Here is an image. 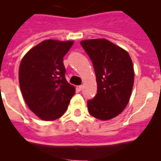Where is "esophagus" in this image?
<instances>
[{
    "mask_svg": "<svg viewBox=\"0 0 161 161\" xmlns=\"http://www.w3.org/2000/svg\"><path fill=\"white\" fill-rule=\"evenodd\" d=\"M82 88H83V86H78L76 87V89L78 92H81Z\"/></svg>",
    "mask_w": 161,
    "mask_h": 161,
    "instance_id": "obj_1",
    "label": "esophagus"
}]
</instances>
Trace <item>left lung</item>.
I'll use <instances>...</instances> for the list:
<instances>
[{"label": "left lung", "mask_w": 161, "mask_h": 161, "mask_svg": "<svg viewBox=\"0 0 161 161\" xmlns=\"http://www.w3.org/2000/svg\"><path fill=\"white\" fill-rule=\"evenodd\" d=\"M94 66L97 93L87 102L89 113L100 120L120 114L128 105L134 86V71L128 53L105 38L80 42Z\"/></svg>", "instance_id": "left-lung-1"}]
</instances>
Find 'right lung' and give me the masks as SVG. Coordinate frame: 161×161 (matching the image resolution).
I'll use <instances>...</instances> for the list:
<instances>
[{"mask_svg": "<svg viewBox=\"0 0 161 161\" xmlns=\"http://www.w3.org/2000/svg\"><path fill=\"white\" fill-rule=\"evenodd\" d=\"M73 41L48 39L31 48L19 67V84L28 108L42 120L60 118L75 89L65 79L64 56Z\"/></svg>", "mask_w": 161, "mask_h": 161, "instance_id": "add662e5", "label": "right lung"}]
</instances>
